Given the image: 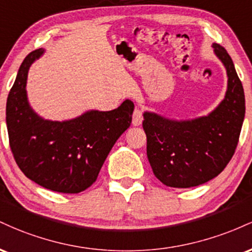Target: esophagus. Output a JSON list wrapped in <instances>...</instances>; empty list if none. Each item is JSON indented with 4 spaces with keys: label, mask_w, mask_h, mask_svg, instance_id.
I'll return each mask as SVG.
<instances>
[{
    "label": "esophagus",
    "mask_w": 252,
    "mask_h": 252,
    "mask_svg": "<svg viewBox=\"0 0 252 252\" xmlns=\"http://www.w3.org/2000/svg\"><path fill=\"white\" fill-rule=\"evenodd\" d=\"M142 121H143L142 111H141V109L136 108L134 110V114H132V124H134L135 126H137L142 123Z\"/></svg>",
    "instance_id": "esophagus-1"
}]
</instances>
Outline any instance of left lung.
Segmentation results:
<instances>
[{
    "mask_svg": "<svg viewBox=\"0 0 252 252\" xmlns=\"http://www.w3.org/2000/svg\"><path fill=\"white\" fill-rule=\"evenodd\" d=\"M227 72V91L209 116L170 121L152 112L143 115L147 156L154 175L175 189L199 186L224 170L235 154L245 115V97L232 59L213 43Z\"/></svg>",
    "mask_w": 252,
    "mask_h": 252,
    "instance_id": "obj_1",
    "label": "left lung"
}]
</instances>
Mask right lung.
I'll return each instance as SVG.
<instances>
[{
  "mask_svg": "<svg viewBox=\"0 0 252 252\" xmlns=\"http://www.w3.org/2000/svg\"><path fill=\"white\" fill-rule=\"evenodd\" d=\"M42 53L40 48L25 58L8 94L10 150L32 181L54 192L79 193L97 180L110 150L130 126L134 103L126 99L111 111L92 110L66 122L42 120L26 94L28 70Z\"/></svg>",
  "mask_w": 252,
  "mask_h": 252,
  "instance_id": "obj_1",
  "label": "right lung"
}]
</instances>
